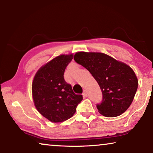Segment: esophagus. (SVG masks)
Here are the masks:
<instances>
[{"mask_svg": "<svg viewBox=\"0 0 153 153\" xmlns=\"http://www.w3.org/2000/svg\"><path fill=\"white\" fill-rule=\"evenodd\" d=\"M82 95H83V97H87V93H86V91H83V93Z\"/></svg>", "mask_w": 153, "mask_h": 153, "instance_id": "obj_1", "label": "esophagus"}]
</instances>
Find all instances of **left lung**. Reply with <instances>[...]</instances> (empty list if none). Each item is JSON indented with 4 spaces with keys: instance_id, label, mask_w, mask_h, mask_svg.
<instances>
[{
    "instance_id": "left-lung-1",
    "label": "left lung",
    "mask_w": 153,
    "mask_h": 153,
    "mask_svg": "<svg viewBox=\"0 0 153 153\" xmlns=\"http://www.w3.org/2000/svg\"><path fill=\"white\" fill-rule=\"evenodd\" d=\"M74 59L87 69L99 84L102 101L97 108L102 116H118L129 107L138 88L137 77L130 67L98 52H77Z\"/></svg>"
}]
</instances>
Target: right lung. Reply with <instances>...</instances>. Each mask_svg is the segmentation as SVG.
Wrapping results in <instances>:
<instances>
[{"instance_id": "obj_1", "label": "right lung", "mask_w": 153, "mask_h": 153, "mask_svg": "<svg viewBox=\"0 0 153 153\" xmlns=\"http://www.w3.org/2000/svg\"><path fill=\"white\" fill-rule=\"evenodd\" d=\"M73 56H57L41 67L33 79L32 93L35 107L52 123L63 122L72 117L83 100L82 95H76L64 79L65 70Z\"/></svg>"}]
</instances>
